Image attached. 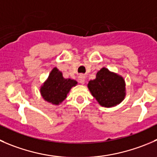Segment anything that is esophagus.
Returning <instances> with one entry per match:
<instances>
[{
	"mask_svg": "<svg viewBox=\"0 0 157 157\" xmlns=\"http://www.w3.org/2000/svg\"><path fill=\"white\" fill-rule=\"evenodd\" d=\"M79 82H80L81 84H83V83H85V76L83 75V74H81V75L79 76Z\"/></svg>",
	"mask_w": 157,
	"mask_h": 157,
	"instance_id": "1",
	"label": "esophagus"
}]
</instances>
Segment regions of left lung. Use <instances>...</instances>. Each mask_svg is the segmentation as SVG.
<instances>
[{"label":"left lung","mask_w":157,"mask_h":157,"mask_svg":"<svg viewBox=\"0 0 157 157\" xmlns=\"http://www.w3.org/2000/svg\"><path fill=\"white\" fill-rule=\"evenodd\" d=\"M88 89L100 105L112 107L121 103L126 96L124 77L103 67L97 72L96 78L90 80Z\"/></svg>","instance_id":"1"}]
</instances>
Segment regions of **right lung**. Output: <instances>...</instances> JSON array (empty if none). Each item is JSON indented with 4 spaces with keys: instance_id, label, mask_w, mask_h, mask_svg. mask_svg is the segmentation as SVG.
I'll list each match as a JSON object with an SVG mask.
<instances>
[{
    "instance_id": "obj_1",
    "label": "right lung",
    "mask_w": 157,
    "mask_h": 157,
    "mask_svg": "<svg viewBox=\"0 0 157 157\" xmlns=\"http://www.w3.org/2000/svg\"><path fill=\"white\" fill-rule=\"evenodd\" d=\"M77 84L76 80L63 78L62 72L57 67H54L40 87V94L45 101L59 105L66 99L71 88Z\"/></svg>"
}]
</instances>
